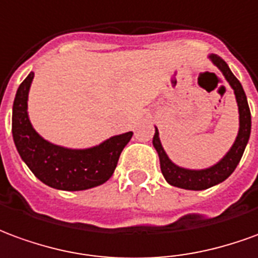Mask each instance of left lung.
<instances>
[{
  "label": "left lung",
  "mask_w": 258,
  "mask_h": 258,
  "mask_svg": "<svg viewBox=\"0 0 258 258\" xmlns=\"http://www.w3.org/2000/svg\"><path fill=\"white\" fill-rule=\"evenodd\" d=\"M208 58L222 72L226 82L233 89V93L236 97L237 109H239V132L229 151L217 164H214L213 167L206 168V169H187V168L179 167L169 160V157L162 147L158 129L155 127L153 146L160 157V167H161L162 175L169 184L180 187V189H186V190H204L229 178L242 158L244 149L249 142L250 131H251V115H250L247 98H246L240 82L232 74L228 63L221 56L210 54Z\"/></svg>",
  "instance_id": "left-lung-1"
}]
</instances>
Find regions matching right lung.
<instances>
[{"label": "right lung", "instance_id": "right-lung-1", "mask_svg": "<svg viewBox=\"0 0 258 258\" xmlns=\"http://www.w3.org/2000/svg\"><path fill=\"white\" fill-rule=\"evenodd\" d=\"M33 78L30 72L22 82L12 107V136L22 160L36 178L58 190H86L105 183L133 132L112 136L90 149H67L50 143L34 131L27 114Z\"/></svg>", "mask_w": 258, "mask_h": 258}]
</instances>
